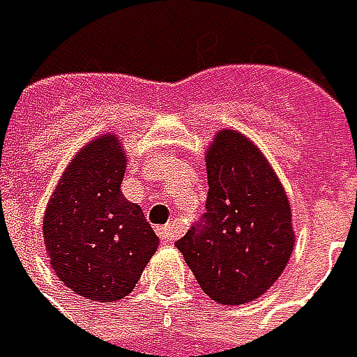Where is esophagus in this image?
<instances>
[{
	"label": "esophagus",
	"mask_w": 357,
	"mask_h": 357,
	"mask_svg": "<svg viewBox=\"0 0 357 357\" xmlns=\"http://www.w3.org/2000/svg\"><path fill=\"white\" fill-rule=\"evenodd\" d=\"M157 231H159V238H161L163 244H172L178 238V225L176 223H167V225L159 227Z\"/></svg>",
	"instance_id": "34e87169"
}]
</instances>
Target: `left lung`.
I'll use <instances>...</instances> for the list:
<instances>
[{
	"instance_id": "left-lung-1",
	"label": "left lung",
	"mask_w": 357,
	"mask_h": 357,
	"mask_svg": "<svg viewBox=\"0 0 357 357\" xmlns=\"http://www.w3.org/2000/svg\"><path fill=\"white\" fill-rule=\"evenodd\" d=\"M206 213L176 242L202 291L246 304L279 279L294 252L287 194L256 144L219 130L206 149Z\"/></svg>"
}]
</instances>
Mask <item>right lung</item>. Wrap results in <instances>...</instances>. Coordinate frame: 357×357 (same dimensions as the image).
<instances>
[{
	"instance_id": "1",
	"label": "right lung",
	"mask_w": 357,
	"mask_h": 357,
	"mask_svg": "<svg viewBox=\"0 0 357 357\" xmlns=\"http://www.w3.org/2000/svg\"><path fill=\"white\" fill-rule=\"evenodd\" d=\"M126 151L115 134L91 140L70 161L43 217V238L57 277L93 302L126 298L159 238L142 208L121 194Z\"/></svg>"
}]
</instances>
